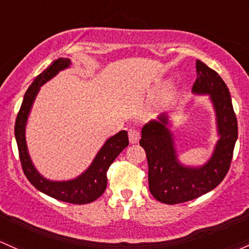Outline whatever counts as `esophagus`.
Returning a JSON list of instances; mask_svg holds the SVG:
<instances>
[{
    "mask_svg": "<svg viewBox=\"0 0 249 249\" xmlns=\"http://www.w3.org/2000/svg\"><path fill=\"white\" fill-rule=\"evenodd\" d=\"M128 137H129L130 143H137L140 139V132L138 129H133V128H130V129L128 130Z\"/></svg>",
    "mask_w": 249,
    "mask_h": 249,
    "instance_id": "1",
    "label": "esophagus"
}]
</instances>
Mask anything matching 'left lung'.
<instances>
[{"mask_svg": "<svg viewBox=\"0 0 249 249\" xmlns=\"http://www.w3.org/2000/svg\"><path fill=\"white\" fill-rule=\"evenodd\" d=\"M196 80L192 92L210 97L216 114L217 142L211 158L200 166L183 165L178 158L166 114L151 120L142 129L140 146L148 163V187L155 199L174 205L193 200L223 181L237 140V120L228 86L217 71L196 60Z\"/></svg>", "mask_w": 249, "mask_h": 249, "instance_id": "left-lung-1", "label": "left lung"}]
</instances>
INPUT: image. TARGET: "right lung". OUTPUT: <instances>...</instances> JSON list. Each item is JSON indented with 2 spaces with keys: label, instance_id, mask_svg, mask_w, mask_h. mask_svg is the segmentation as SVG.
I'll return each mask as SVG.
<instances>
[{
  "label": "right lung",
  "instance_id": "add662e5",
  "mask_svg": "<svg viewBox=\"0 0 249 249\" xmlns=\"http://www.w3.org/2000/svg\"><path fill=\"white\" fill-rule=\"evenodd\" d=\"M71 65L69 58L60 57L55 60L47 69L42 71L37 78L31 84L29 89L24 96L21 107L18 112L17 121H15V139H17L18 150H19L20 162H21L22 170L29 180L38 191L47 194L57 200L71 202V204L83 205L94 201L104 193L107 188V171L115 158L128 146V133L125 130H121L114 137L109 138L101 150L96 155L94 160H92L91 165L84 171L83 174L73 180L67 181H51L40 175L39 171L36 169L31 160L29 150H27L26 137H25V129H26L27 119L32 107L35 99L39 92L40 86L44 85L47 81L53 79L58 71L68 68Z\"/></svg>",
  "mask_w": 249,
  "mask_h": 249
}]
</instances>
